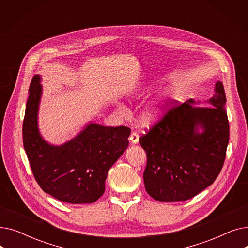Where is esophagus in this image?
<instances>
[{
    "label": "esophagus",
    "mask_w": 248,
    "mask_h": 248,
    "mask_svg": "<svg viewBox=\"0 0 248 248\" xmlns=\"http://www.w3.org/2000/svg\"><path fill=\"white\" fill-rule=\"evenodd\" d=\"M139 139H140V137H139V135L136 132H133L131 134V136H129V141H131L133 145H137L138 144Z\"/></svg>",
    "instance_id": "esophagus-1"
}]
</instances>
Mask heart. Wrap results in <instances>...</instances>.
<instances>
[{
	"instance_id": "obj_1",
	"label": "heart",
	"mask_w": 248,
	"mask_h": 248,
	"mask_svg": "<svg viewBox=\"0 0 248 248\" xmlns=\"http://www.w3.org/2000/svg\"><path fill=\"white\" fill-rule=\"evenodd\" d=\"M138 88L132 90L131 93L127 94V98H133L135 97L136 94H138ZM121 110H124V108L121 107L120 108ZM163 114V103L161 99L155 100L154 102H152L151 104H149L148 107H146L144 109H142L141 113H140V121L142 123V124L145 125H153L155 123H157L160 117Z\"/></svg>"
}]
</instances>
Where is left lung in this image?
I'll list each match as a JSON object with an SVG mask.
<instances>
[{"label": "left lung", "mask_w": 248, "mask_h": 248, "mask_svg": "<svg viewBox=\"0 0 248 248\" xmlns=\"http://www.w3.org/2000/svg\"><path fill=\"white\" fill-rule=\"evenodd\" d=\"M189 99L169 110L140 138L147 153L144 183L148 194L163 202L193 198L213 182L223 167L229 141L226 96L221 81L213 96Z\"/></svg>", "instance_id": "obj_1"}]
</instances>
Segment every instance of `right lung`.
<instances>
[{"instance_id": "1", "label": "right lung", "mask_w": 248, "mask_h": 248, "mask_svg": "<svg viewBox=\"0 0 248 248\" xmlns=\"http://www.w3.org/2000/svg\"><path fill=\"white\" fill-rule=\"evenodd\" d=\"M41 76L34 75L23 123V144L41 189L62 202H95L106 189L112 165L128 147L131 129L87 123L82 131L60 146L44 140L38 126L42 96Z\"/></svg>"}]
</instances>
